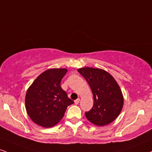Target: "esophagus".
<instances>
[{
  "mask_svg": "<svg viewBox=\"0 0 152 152\" xmlns=\"http://www.w3.org/2000/svg\"><path fill=\"white\" fill-rule=\"evenodd\" d=\"M79 102H80V98H78V99H76V100H75L74 103H75V104H76V105H78V104L79 103Z\"/></svg>",
  "mask_w": 152,
  "mask_h": 152,
  "instance_id": "esophagus-1",
  "label": "esophagus"
}]
</instances>
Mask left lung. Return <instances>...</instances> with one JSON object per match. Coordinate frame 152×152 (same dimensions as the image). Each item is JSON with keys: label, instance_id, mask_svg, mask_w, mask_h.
<instances>
[{"label": "left lung", "instance_id": "8db88e82", "mask_svg": "<svg viewBox=\"0 0 152 152\" xmlns=\"http://www.w3.org/2000/svg\"><path fill=\"white\" fill-rule=\"evenodd\" d=\"M78 71L90 86L94 106L85 115L94 125L105 126L118 118L124 104L121 89L108 72L100 69L84 67Z\"/></svg>", "mask_w": 152, "mask_h": 152}]
</instances>
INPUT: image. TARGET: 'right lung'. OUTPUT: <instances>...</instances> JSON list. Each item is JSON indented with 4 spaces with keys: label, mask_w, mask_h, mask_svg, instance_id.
<instances>
[{
    "label": "right lung",
    "mask_w": 152,
    "mask_h": 152,
    "mask_svg": "<svg viewBox=\"0 0 152 152\" xmlns=\"http://www.w3.org/2000/svg\"><path fill=\"white\" fill-rule=\"evenodd\" d=\"M66 69L44 71L27 89L25 107L31 120L44 127H52L63 118L67 107L74 103L61 88Z\"/></svg>",
    "instance_id": "add662e5"
}]
</instances>
